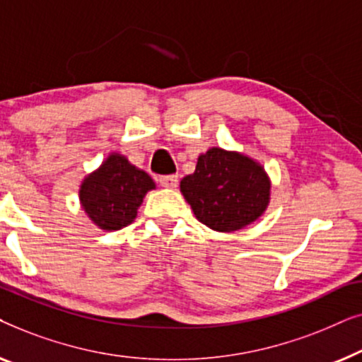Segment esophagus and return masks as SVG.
Returning a JSON list of instances; mask_svg holds the SVG:
<instances>
[{"label": "esophagus", "instance_id": "1", "mask_svg": "<svg viewBox=\"0 0 362 362\" xmlns=\"http://www.w3.org/2000/svg\"><path fill=\"white\" fill-rule=\"evenodd\" d=\"M160 185L163 187H176L177 186V176L176 175H168V176H160Z\"/></svg>", "mask_w": 362, "mask_h": 362}]
</instances>
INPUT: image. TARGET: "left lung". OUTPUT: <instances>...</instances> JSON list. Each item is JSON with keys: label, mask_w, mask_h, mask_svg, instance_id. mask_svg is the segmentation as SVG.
Here are the masks:
<instances>
[{"label": "left lung", "mask_w": 362, "mask_h": 362, "mask_svg": "<svg viewBox=\"0 0 362 362\" xmlns=\"http://www.w3.org/2000/svg\"><path fill=\"white\" fill-rule=\"evenodd\" d=\"M270 180L252 158L209 148L197 158L196 171L181 180V192L197 221L217 232L244 229L270 202Z\"/></svg>", "instance_id": "8db88e82"}]
</instances>
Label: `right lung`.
<instances>
[{
    "label": "right lung",
    "mask_w": 362,
    "mask_h": 362,
    "mask_svg": "<svg viewBox=\"0 0 362 362\" xmlns=\"http://www.w3.org/2000/svg\"><path fill=\"white\" fill-rule=\"evenodd\" d=\"M155 181L133 166L125 156L112 153L100 168L82 181L78 197L82 209L103 230H118L135 221L138 207Z\"/></svg>",
    "instance_id": "add662e5"
}]
</instances>
